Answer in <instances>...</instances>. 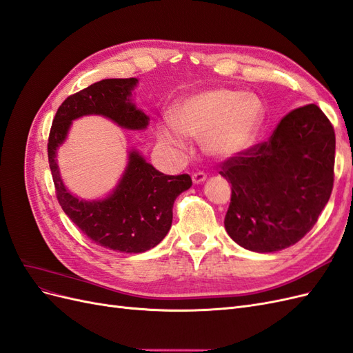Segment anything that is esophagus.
<instances>
[{"mask_svg": "<svg viewBox=\"0 0 353 353\" xmlns=\"http://www.w3.org/2000/svg\"><path fill=\"white\" fill-rule=\"evenodd\" d=\"M206 178H208V175L205 172H196V174H193V183L200 184V183H203V181H206Z\"/></svg>", "mask_w": 353, "mask_h": 353, "instance_id": "34e87169", "label": "esophagus"}]
</instances>
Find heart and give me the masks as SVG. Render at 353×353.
I'll return each mask as SVG.
<instances>
[{
    "instance_id": "1",
    "label": "heart",
    "mask_w": 353,
    "mask_h": 353,
    "mask_svg": "<svg viewBox=\"0 0 353 353\" xmlns=\"http://www.w3.org/2000/svg\"><path fill=\"white\" fill-rule=\"evenodd\" d=\"M262 119L263 105L256 95L212 90L181 103L174 121L159 123L157 138L165 147L181 153L187 148V135L201 141L209 156L230 159L253 143Z\"/></svg>"
}]
</instances>
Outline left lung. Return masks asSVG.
<instances>
[{
	"label": "left lung",
	"instance_id": "obj_1",
	"mask_svg": "<svg viewBox=\"0 0 353 353\" xmlns=\"http://www.w3.org/2000/svg\"><path fill=\"white\" fill-rule=\"evenodd\" d=\"M334 153L333 125L307 104L285 114L268 141L225 160L219 174L231 183L228 236L258 253L303 239L331 196Z\"/></svg>",
	"mask_w": 353,
	"mask_h": 353
}]
</instances>
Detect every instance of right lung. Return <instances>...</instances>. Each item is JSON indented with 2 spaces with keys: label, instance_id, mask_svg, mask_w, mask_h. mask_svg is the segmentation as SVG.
Segmentation results:
<instances>
[{
  "label": "right lung",
  "instance_id": "1",
  "mask_svg": "<svg viewBox=\"0 0 353 353\" xmlns=\"http://www.w3.org/2000/svg\"><path fill=\"white\" fill-rule=\"evenodd\" d=\"M137 82L103 79L70 95L59 108L48 138V163L61 209L95 244L122 253H143L165 239L175 199L193 184L190 175H165L132 150L116 188L105 199L90 201L70 194L63 184L56 154L72 121L81 116L100 114L125 130H145L150 119L131 100Z\"/></svg>",
  "mask_w": 353,
  "mask_h": 353
}]
</instances>
